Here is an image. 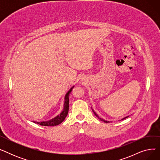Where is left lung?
I'll return each mask as SVG.
<instances>
[{
    "instance_id": "left-lung-1",
    "label": "left lung",
    "mask_w": 160,
    "mask_h": 160,
    "mask_svg": "<svg viewBox=\"0 0 160 160\" xmlns=\"http://www.w3.org/2000/svg\"><path fill=\"white\" fill-rule=\"evenodd\" d=\"M92 110H93V113H94V114L98 117V118L100 120V121H103V122H110L111 121H106V120H104V119H102V118H100V117H99V116L96 113V112H94V110H93V109H92ZM129 116H127V117H124V118H123V119H122L121 120H123V119H125L126 118H127V117H128Z\"/></svg>"
}]
</instances>
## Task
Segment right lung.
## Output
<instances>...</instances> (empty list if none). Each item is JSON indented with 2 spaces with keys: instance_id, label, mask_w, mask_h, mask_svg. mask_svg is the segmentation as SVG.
I'll use <instances>...</instances> for the list:
<instances>
[{
  "instance_id": "1",
  "label": "right lung",
  "mask_w": 160,
  "mask_h": 160,
  "mask_svg": "<svg viewBox=\"0 0 160 160\" xmlns=\"http://www.w3.org/2000/svg\"><path fill=\"white\" fill-rule=\"evenodd\" d=\"M74 86H72L70 90L67 92L66 93L65 96V101H64V105H63V111L59 114L58 115H57L56 117H54L53 119H50L49 121H42V122H35V123L38 124L41 126H47V127H54V126H56L60 124V123H62L65 119V117H67V114H68V112H69V94L71 93V92L72 89V88Z\"/></svg>"
}]
</instances>
